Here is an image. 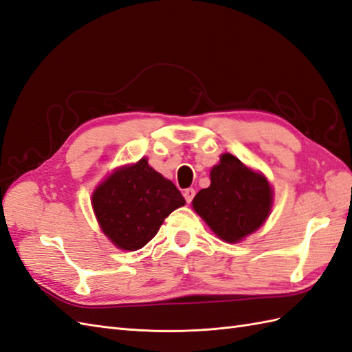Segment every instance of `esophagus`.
<instances>
[{"label":"esophagus","instance_id":"esophagus-1","mask_svg":"<svg viewBox=\"0 0 352 352\" xmlns=\"http://www.w3.org/2000/svg\"><path fill=\"white\" fill-rule=\"evenodd\" d=\"M183 195H184L186 202H192L193 198H195V189H192V187H190V189H186Z\"/></svg>","mask_w":352,"mask_h":352}]
</instances>
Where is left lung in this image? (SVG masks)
<instances>
[{
	"mask_svg": "<svg viewBox=\"0 0 352 352\" xmlns=\"http://www.w3.org/2000/svg\"><path fill=\"white\" fill-rule=\"evenodd\" d=\"M210 178V187L196 193L192 204L217 236L236 243L265 222L273 192L264 175L226 153L211 169Z\"/></svg>",
	"mask_w": 352,
	"mask_h": 352,
	"instance_id": "left-lung-1",
	"label": "left lung"
}]
</instances>
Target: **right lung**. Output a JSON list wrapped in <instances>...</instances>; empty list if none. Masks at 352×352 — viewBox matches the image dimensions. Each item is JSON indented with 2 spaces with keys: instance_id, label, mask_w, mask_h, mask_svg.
<instances>
[{
  "instance_id": "obj_1",
  "label": "right lung",
  "mask_w": 352,
  "mask_h": 352,
  "mask_svg": "<svg viewBox=\"0 0 352 352\" xmlns=\"http://www.w3.org/2000/svg\"><path fill=\"white\" fill-rule=\"evenodd\" d=\"M183 195L169 179L141 159L120 168L93 193V208L102 231L122 250L144 248L178 207Z\"/></svg>"
}]
</instances>
